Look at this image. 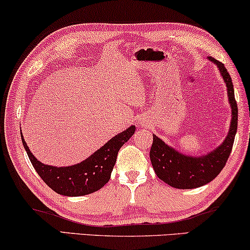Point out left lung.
Returning a JSON list of instances; mask_svg holds the SVG:
<instances>
[{
    "label": "left lung",
    "instance_id": "8db88e82",
    "mask_svg": "<svg viewBox=\"0 0 250 250\" xmlns=\"http://www.w3.org/2000/svg\"><path fill=\"white\" fill-rule=\"evenodd\" d=\"M209 60L218 67L227 84L229 102L232 109L230 131L218 148L200 157H191L177 152L153 135L150 150V160L153 170L160 180L176 189H194L213 181L223 169L233 146L238 127V105L234 98L233 84L224 64L211 57H209Z\"/></svg>",
    "mask_w": 250,
    "mask_h": 250
}]
</instances>
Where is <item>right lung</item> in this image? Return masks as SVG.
I'll list each match as a JSON object with an SVG mask.
<instances>
[{
    "label": "right lung",
    "instance_id": "add662e5",
    "mask_svg": "<svg viewBox=\"0 0 250 250\" xmlns=\"http://www.w3.org/2000/svg\"><path fill=\"white\" fill-rule=\"evenodd\" d=\"M135 126H129L97 150L87 159L68 167H53L44 165L37 160L22 138L30 163L41 179L57 193L67 197H80L93 193L101 189L110 179L119 149L134 134Z\"/></svg>",
    "mask_w": 250,
    "mask_h": 250
}]
</instances>
